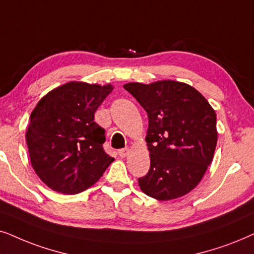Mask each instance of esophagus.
<instances>
[{
    "mask_svg": "<svg viewBox=\"0 0 254 254\" xmlns=\"http://www.w3.org/2000/svg\"><path fill=\"white\" fill-rule=\"evenodd\" d=\"M129 152H130L129 148L124 147V148H122V150L118 151V155H120V157H122V158H125L127 154H129Z\"/></svg>",
    "mask_w": 254,
    "mask_h": 254,
    "instance_id": "esophagus-1",
    "label": "esophagus"
}]
</instances>
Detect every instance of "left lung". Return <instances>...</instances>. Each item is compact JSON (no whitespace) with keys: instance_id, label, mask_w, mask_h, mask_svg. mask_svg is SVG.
I'll list each match as a JSON object with an SVG mask.
<instances>
[{"instance_id":"1","label":"left lung","mask_w":254,"mask_h":254,"mask_svg":"<svg viewBox=\"0 0 254 254\" xmlns=\"http://www.w3.org/2000/svg\"><path fill=\"white\" fill-rule=\"evenodd\" d=\"M147 113L151 166L138 179L159 201L181 197L202 180L217 144L216 114L201 93L173 80L124 84Z\"/></svg>"}]
</instances>
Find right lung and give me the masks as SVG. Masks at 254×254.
<instances>
[{
  "label": "right lung",
  "instance_id": "obj_1",
  "mask_svg": "<svg viewBox=\"0 0 254 254\" xmlns=\"http://www.w3.org/2000/svg\"><path fill=\"white\" fill-rule=\"evenodd\" d=\"M113 86L65 83L47 93L30 116L25 138L33 170L47 187L77 194L97 182L114 158L103 150L94 114Z\"/></svg>",
  "mask_w": 254,
  "mask_h": 254
}]
</instances>
